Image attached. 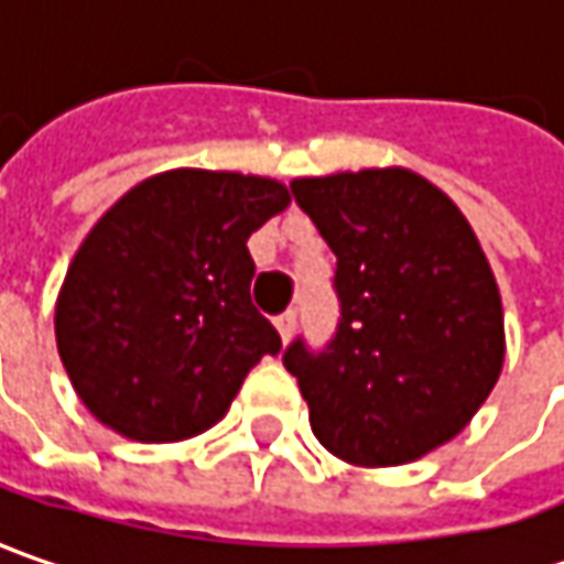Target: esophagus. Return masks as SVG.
I'll return each mask as SVG.
<instances>
[{"label": "esophagus", "mask_w": 564, "mask_h": 564, "mask_svg": "<svg viewBox=\"0 0 564 564\" xmlns=\"http://www.w3.org/2000/svg\"><path fill=\"white\" fill-rule=\"evenodd\" d=\"M294 323H297V314H294V311H285V314L275 316V329H279L282 341H289V338L294 336Z\"/></svg>", "instance_id": "1"}]
</instances>
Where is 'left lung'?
Returning a JSON list of instances; mask_svg holds the SVG:
<instances>
[{"mask_svg":"<svg viewBox=\"0 0 564 564\" xmlns=\"http://www.w3.org/2000/svg\"><path fill=\"white\" fill-rule=\"evenodd\" d=\"M336 253V336L304 338L297 377L314 436L360 467L408 465L465 430L506 360L502 297L462 209L411 169L294 178Z\"/></svg>","mask_w":564,"mask_h":564,"instance_id":"left-lung-1","label":"left lung"}]
</instances>
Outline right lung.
<instances>
[{"label": "right lung", "mask_w": 564, "mask_h": 564, "mask_svg": "<svg viewBox=\"0 0 564 564\" xmlns=\"http://www.w3.org/2000/svg\"><path fill=\"white\" fill-rule=\"evenodd\" d=\"M289 200L272 178L172 169L102 213L55 304L58 358L99 423L178 443L226 417L282 348L250 301L248 238Z\"/></svg>", "instance_id": "obj_1"}]
</instances>
